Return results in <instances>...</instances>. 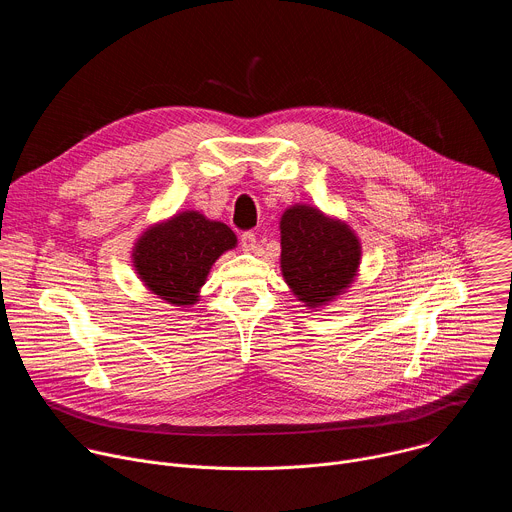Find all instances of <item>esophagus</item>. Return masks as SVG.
<instances>
[{"label":"esophagus","mask_w":512,"mask_h":512,"mask_svg":"<svg viewBox=\"0 0 512 512\" xmlns=\"http://www.w3.org/2000/svg\"><path fill=\"white\" fill-rule=\"evenodd\" d=\"M255 245H257L255 233H253V231H245V233L241 235V247H243V251H253Z\"/></svg>","instance_id":"1"}]
</instances>
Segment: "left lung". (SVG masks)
<instances>
[{"mask_svg":"<svg viewBox=\"0 0 512 512\" xmlns=\"http://www.w3.org/2000/svg\"><path fill=\"white\" fill-rule=\"evenodd\" d=\"M360 245L346 225L312 206H291L281 216V271L294 294L318 308L352 281Z\"/></svg>","mask_w":512,"mask_h":512,"instance_id":"left-lung-1","label":"left lung"}]
</instances>
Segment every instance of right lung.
I'll return each mask as SVG.
<instances>
[{"instance_id": "obj_1", "label": "right lung", "mask_w": 512, "mask_h": 512, "mask_svg": "<svg viewBox=\"0 0 512 512\" xmlns=\"http://www.w3.org/2000/svg\"><path fill=\"white\" fill-rule=\"evenodd\" d=\"M237 243L235 233L198 212H182L166 225L154 227L137 241L133 263L139 277L162 300L188 306L208 269Z\"/></svg>"}]
</instances>
